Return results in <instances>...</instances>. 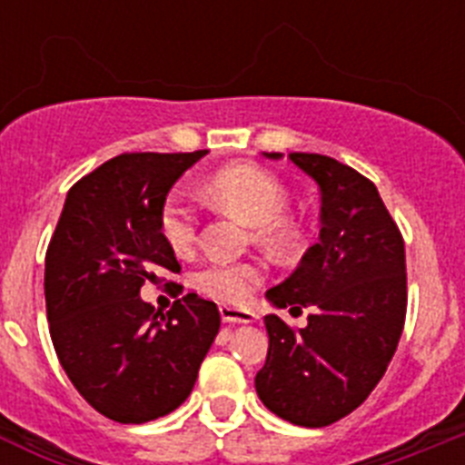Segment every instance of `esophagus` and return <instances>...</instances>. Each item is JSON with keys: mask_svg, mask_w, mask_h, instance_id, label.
<instances>
[{"mask_svg": "<svg viewBox=\"0 0 465 465\" xmlns=\"http://www.w3.org/2000/svg\"><path fill=\"white\" fill-rule=\"evenodd\" d=\"M221 319L230 326H235V323H252L253 322V314L246 310H237V307H230V305H221Z\"/></svg>", "mask_w": 465, "mask_h": 465, "instance_id": "esophagus-1", "label": "esophagus"}]
</instances>
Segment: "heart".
I'll return each mask as SVG.
<instances>
[{"mask_svg": "<svg viewBox=\"0 0 465 465\" xmlns=\"http://www.w3.org/2000/svg\"><path fill=\"white\" fill-rule=\"evenodd\" d=\"M213 204L253 225L256 240L277 253H289L298 240V230L283 216L289 207V191L277 176L253 165H230L216 172L204 186ZM160 232L179 256L193 252L197 240L195 212L182 197H167L160 209ZM265 277L258 262H209L197 270L193 282L200 293L213 300L242 305Z\"/></svg>", "mask_w": 465, "mask_h": 465, "instance_id": "obj_1", "label": "heart"}]
</instances>
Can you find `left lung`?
Listing matches in <instances>:
<instances>
[{
  "mask_svg": "<svg viewBox=\"0 0 465 465\" xmlns=\"http://www.w3.org/2000/svg\"><path fill=\"white\" fill-rule=\"evenodd\" d=\"M289 158L322 191V230L265 298L312 314L300 331L265 316L270 347L256 391L277 417L322 429L354 412L396 354L408 310L405 242L371 179L328 155Z\"/></svg>",
  "mask_w": 465,
  "mask_h": 465,
  "instance_id": "left-lung-1",
  "label": "left lung"
}]
</instances>
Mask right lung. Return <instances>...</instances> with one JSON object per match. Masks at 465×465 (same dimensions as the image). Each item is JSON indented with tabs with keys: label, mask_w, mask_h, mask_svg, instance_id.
Masks as SVG:
<instances>
[{
	"label": "right lung",
	"mask_w": 465,
	"mask_h": 465,
	"mask_svg": "<svg viewBox=\"0 0 465 465\" xmlns=\"http://www.w3.org/2000/svg\"><path fill=\"white\" fill-rule=\"evenodd\" d=\"M203 155L106 160L69 188L48 244L44 293L55 354L76 391L118 424L179 408L219 332V307L197 293L167 314L139 298L146 282L182 272L160 232V209Z\"/></svg>",
	"instance_id": "obj_1"
}]
</instances>
